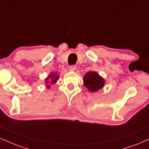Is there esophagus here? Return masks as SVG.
Returning <instances> with one entry per match:
<instances>
[{
  "label": "esophagus",
  "instance_id": "obj_1",
  "mask_svg": "<svg viewBox=\"0 0 149 149\" xmlns=\"http://www.w3.org/2000/svg\"><path fill=\"white\" fill-rule=\"evenodd\" d=\"M69 69H70V70H71V71H74L75 70L77 69V67H76V65H70Z\"/></svg>",
  "mask_w": 149,
  "mask_h": 149
}]
</instances>
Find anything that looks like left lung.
<instances>
[{
	"label": "left lung",
	"instance_id": "1",
	"mask_svg": "<svg viewBox=\"0 0 149 149\" xmlns=\"http://www.w3.org/2000/svg\"><path fill=\"white\" fill-rule=\"evenodd\" d=\"M105 81L98 73L88 72L84 77V85L91 92H97L104 87Z\"/></svg>",
	"mask_w": 149,
	"mask_h": 149
}]
</instances>
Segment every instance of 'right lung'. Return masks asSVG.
<instances>
[{"label": "right lung", "mask_w": 149, "mask_h": 149, "mask_svg": "<svg viewBox=\"0 0 149 149\" xmlns=\"http://www.w3.org/2000/svg\"><path fill=\"white\" fill-rule=\"evenodd\" d=\"M58 78H59V76L56 74V72L50 73L49 76L45 79V83L47 84L46 86L47 88H50V86L48 85L49 83H50V84H55L58 81Z\"/></svg>", "instance_id": "add662e5"}]
</instances>
